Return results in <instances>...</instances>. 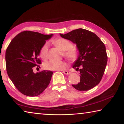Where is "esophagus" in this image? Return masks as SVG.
<instances>
[{
  "label": "esophagus",
  "instance_id": "obj_1",
  "mask_svg": "<svg viewBox=\"0 0 124 124\" xmlns=\"http://www.w3.org/2000/svg\"><path fill=\"white\" fill-rule=\"evenodd\" d=\"M63 73L64 74H66V75H69L71 73L70 72H68V71H66H66H63Z\"/></svg>",
  "mask_w": 124,
  "mask_h": 124
}]
</instances>
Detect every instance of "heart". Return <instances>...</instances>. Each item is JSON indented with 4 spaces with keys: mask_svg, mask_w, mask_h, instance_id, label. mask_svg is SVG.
I'll list each match as a JSON object with an SVG mask.
<instances>
[{
    "mask_svg": "<svg viewBox=\"0 0 124 124\" xmlns=\"http://www.w3.org/2000/svg\"><path fill=\"white\" fill-rule=\"evenodd\" d=\"M54 44L61 51L64 52V56L70 60H75L77 57V51L75 48H73V44L72 42L64 38H57L53 41ZM48 45L45 43L41 47L40 51V56L44 60L47 58ZM67 66V63L64 61H48L44 63L45 69L51 70H64Z\"/></svg>",
    "mask_w": 124,
    "mask_h": 124,
    "instance_id": "b5f03b06",
    "label": "heart"
}]
</instances>
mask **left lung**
<instances>
[{
    "mask_svg": "<svg viewBox=\"0 0 124 124\" xmlns=\"http://www.w3.org/2000/svg\"><path fill=\"white\" fill-rule=\"evenodd\" d=\"M63 38L75 44L79 54L72 67L79 69L80 80L72 85L79 91H87L96 86L101 80L107 63L106 46L95 33L79 28L67 34H60Z\"/></svg>",
    "mask_w": 124,
    "mask_h": 124,
    "instance_id": "8db88e82",
    "label": "left lung"
}]
</instances>
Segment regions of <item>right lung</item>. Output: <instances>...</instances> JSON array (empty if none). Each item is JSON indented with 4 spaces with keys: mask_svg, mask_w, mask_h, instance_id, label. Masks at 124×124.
Wrapping results in <instances>:
<instances>
[{
    "mask_svg": "<svg viewBox=\"0 0 124 124\" xmlns=\"http://www.w3.org/2000/svg\"><path fill=\"white\" fill-rule=\"evenodd\" d=\"M52 35L24 31L17 35L7 48L5 61L8 75L17 89L24 95H39L51 81L52 71L44 70L35 73L33 67L41 64L38 58L41 48Z\"/></svg>",
    "mask_w": 124,
    "mask_h": 124,
    "instance_id": "obj_1",
    "label": "right lung"
}]
</instances>
